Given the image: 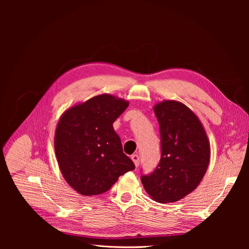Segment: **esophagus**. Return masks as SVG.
<instances>
[{"instance_id": "obj_1", "label": "esophagus", "mask_w": 249, "mask_h": 249, "mask_svg": "<svg viewBox=\"0 0 249 249\" xmlns=\"http://www.w3.org/2000/svg\"><path fill=\"white\" fill-rule=\"evenodd\" d=\"M131 160H133V162H134V164L136 165V166H138V164H139V160H140V158H139V155L138 154H132V156H131Z\"/></svg>"}]
</instances>
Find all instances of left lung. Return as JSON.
<instances>
[{
    "mask_svg": "<svg viewBox=\"0 0 249 249\" xmlns=\"http://www.w3.org/2000/svg\"><path fill=\"white\" fill-rule=\"evenodd\" d=\"M160 124V160L141 181L150 197L160 203L177 202L198 187L210 161V144L200 120L184 104L155 105Z\"/></svg>",
    "mask_w": 249,
    "mask_h": 249,
    "instance_id": "8db88e82",
    "label": "left lung"
}]
</instances>
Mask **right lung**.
<instances>
[{"label": "right lung", "mask_w": 249, "mask_h": 249, "mask_svg": "<svg viewBox=\"0 0 249 249\" xmlns=\"http://www.w3.org/2000/svg\"><path fill=\"white\" fill-rule=\"evenodd\" d=\"M127 107L124 100L100 95L61 116L54 137L56 159L65 180L81 195L107 192L135 168L113 129Z\"/></svg>", "instance_id": "1"}]
</instances>
